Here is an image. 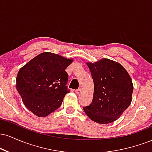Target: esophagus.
I'll list each match as a JSON object with an SVG mask.
<instances>
[{
    "label": "esophagus",
    "instance_id": "1",
    "mask_svg": "<svg viewBox=\"0 0 152 152\" xmlns=\"http://www.w3.org/2000/svg\"><path fill=\"white\" fill-rule=\"evenodd\" d=\"M81 92H82V89H81V88H78V89H76V94H81Z\"/></svg>",
    "mask_w": 152,
    "mask_h": 152
}]
</instances>
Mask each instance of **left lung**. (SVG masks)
Listing matches in <instances>:
<instances>
[{"instance_id":"8db88e82","label":"left lung","mask_w":152,"mask_h":152,"mask_svg":"<svg viewBox=\"0 0 152 152\" xmlns=\"http://www.w3.org/2000/svg\"><path fill=\"white\" fill-rule=\"evenodd\" d=\"M87 66L93 78L94 91L91 104L83 107V110L96 123L114 122L132 102V78L121 64L110 59L87 63Z\"/></svg>"}]
</instances>
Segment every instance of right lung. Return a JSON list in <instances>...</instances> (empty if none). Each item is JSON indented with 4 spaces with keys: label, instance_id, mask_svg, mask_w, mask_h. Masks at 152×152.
Here are the masks:
<instances>
[{
    "label": "right lung",
    "instance_id": "add662e5",
    "mask_svg": "<svg viewBox=\"0 0 152 152\" xmlns=\"http://www.w3.org/2000/svg\"><path fill=\"white\" fill-rule=\"evenodd\" d=\"M58 54L44 52L23 66L16 77V88L26 107L38 117L60 107L70 91L65 69L72 63Z\"/></svg>",
    "mask_w": 152,
    "mask_h": 152
}]
</instances>
